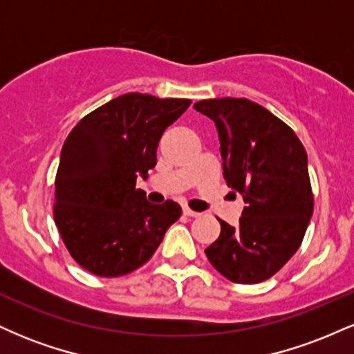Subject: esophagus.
Listing matches in <instances>:
<instances>
[{
  "instance_id": "esophagus-1",
  "label": "esophagus",
  "mask_w": 354,
  "mask_h": 354,
  "mask_svg": "<svg viewBox=\"0 0 354 354\" xmlns=\"http://www.w3.org/2000/svg\"><path fill=\"white\" fill-rule=\"evenodd\" d=\"M183 213H185L186 216H191V218H198L201 214V213H198V211H193L191 208H188V206H185V208H183Z\"/></svg>"
}]
</instances>
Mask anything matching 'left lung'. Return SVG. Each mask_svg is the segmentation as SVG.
Here are the masks:
<instances>
[{
  "instance_id": "8db88e82",
  "label": "left lung",
  "mask_w": 354,
  "mask_h": 354,
  "mask_svg": "<svg viewBox=\"0 0 354 354\" xmlns=\"http://www.w3.org/2000/svg\"><path fill=\"white\" fill-rule=\"evenodd\" d=\"M194 109L216 124L225 180L245 198L239 225L205 253L230 281L254 284L278 273L296 253L315 208L306 149L284 121L246 98L203 100Z\"/></svg>"
}]
</instances>
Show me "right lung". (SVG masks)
<instances>
[{"mask_svg": "<svg viewBox=\"0 0 354 354\" xmlns=\"http://www.w3.org/2000/svg\"><path fill=\"white\" fill-rule=\"evenodd\" d=\"M189 104L128 93L88 113L68 135L53 216L71 258L89 273L116 278L138 270L181 216L178 203L153 205L135 186L156 165L165 129Z\"/></svg>", "mask_w": 354, "mask_h": 354, "instance_id": "1", "label": "right lung"}]
</instances>
